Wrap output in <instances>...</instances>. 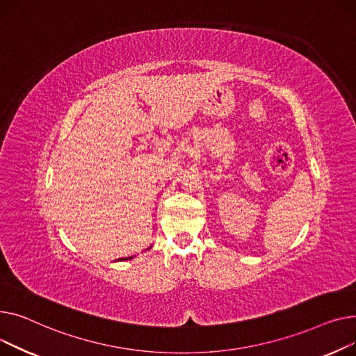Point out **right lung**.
<instances>
[{"mask_svg": "<svg viewBox=\"0 0 356 356\" xmlns=\"http://www.w3.org/2000/svg\"><path fill=\"white\" fill-rule=\"evenodd\" d=\"M131 259H134V257H124V259H120V260H131Z\"/></svg>", "mask_w": 356, "mask_h": 356, "instance_id": "right-lung-1", "label": "right lung"}]
</instances>
